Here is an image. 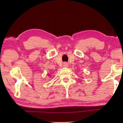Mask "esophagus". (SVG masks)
I'll use <instances>...</instances> for the list:
<instances>
[{
  "label": "esophagus",
  "mask_w": 123,
  "mask_h": 123,
  "mask_svg": "<svg viewBox=\"0 0 123 123\" xmlns=\"http://www.w3.org/2000/svg\"><path fill=\"white\" fill-rule=\"evenodd\" d=\"M63 66L64 68H67L68 67V63H67V62H64L63 64Z\"/></svg>",
  "instance_id": "34e87169"
}]
</instances>
